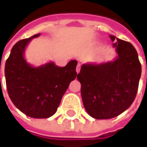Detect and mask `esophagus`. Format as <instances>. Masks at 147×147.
I'll list each match as a JSON object with an SVG mask.
<instances>
[{"instance_id": "34e87169", "label": "esophagus", "mask_w": 147, "mask_h": 147, "mask_svg": "<svg viewBox=\"0 0 147 147\" xmlns=\"http://www.w3.org/2000/svg\"><path fill=\"white\" fill-rule=\"evenodd\" d=\"M80 68H81V65H80V64H78L76 66V72L77 73H79V72H80Z\"/></svg>"}]
</instances>
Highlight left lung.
I'll use <instances>...</instances> for the list:
<instances>
[{"mask_svg":"<svg viewBox=\"0 0 147 147\" xmlns=\"http://www.w3.org/2000/svg\"><path fill=\"white\" fill-rule=\"evenodd\" d=\"M117 57L105 64H83L77 79L81 83L83 105L98 120L119 116L136 98L142 67L137 51L130 42L110 35Z\"/></svg>","mask_w":147,"mask_h":147,"instance_id":"obj_1","label":"left lung"}]
</instances>
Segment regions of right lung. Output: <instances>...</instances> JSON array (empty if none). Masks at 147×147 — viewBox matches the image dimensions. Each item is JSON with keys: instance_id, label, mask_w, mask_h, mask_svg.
<instances>
[{"instance_id": "obj_1", "label": "right lung", "mask_w": 147, "mask_h": 147, "mask_svg": "<svg viewBox=\"0 0 147 147\" xmlns=\"http://www.w3.org/2000/svg\"><path fill=\"white\" fill-rule=\"evenodd\" d=\"M29 38L16 42L6 61L5 67L8 94L16 107L33 118H48L57 112L61 98L70 83L76 79L77 61L65 67L53 62L34 67L26 62L24 53Z\"/></svg>"}]
</instances>
